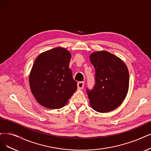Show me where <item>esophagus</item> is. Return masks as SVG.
Masks as SVG:
<instances>
[{
	"label": "esophagus",
	"mask_w": 151,
	"mask_h": 151,
	"mask_svg": "<svg viewBox=\"0 0 151 151\" xmlns=\"http://www.w3.org/2000/svg\"><path fill=\"white\" fill-rule=\"evenodd\" d=\"M77 87L78 90H81V89L83 88L84 87V82L83 81H80L77 83Z\"/></svg>",
	"instance_id": "34e87169"
}]
</instances>
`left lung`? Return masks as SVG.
I'll list each match as a JSON object with an SVG mask.
<instances>
[{
  "instance_id": "8db88e82",
  "label": "left lung",
  "mask_w": 151,
  "mask_h": 151,
  "mask_svg": "<svg viewBox=\"0 0 151 151\" xmlns=\"http://www.w3.org/2000/svg\"><path fill=\"white\" fill-rule=\"evenodd\" d=\"M95 69V84L91 90L86 88L92 108L106 113L118 108L128 91L129 75L125 63L106 51L93 53L90 56Z\"/></svg>"
}]
</instances>
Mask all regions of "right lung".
I'll use <instances>...</instances> for the list:
<instances>
[{"label":"right lung","mask_w":151,"mask_h":151,"mask_svg":"<svg viewBox=\"0 0 151 151\" xmlns=\"http://www.w3.org/2000/svg\"><path fill=\"white\" fill-rule=\"evenodd\" d=\"M71 55L57 47L42 53L33 65L29 76L31 91L38 103L50 109L63 107L77 89L69 68Z\"/></svg>","instance_id":"1"}]
</instances>
